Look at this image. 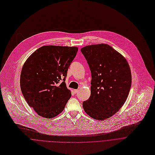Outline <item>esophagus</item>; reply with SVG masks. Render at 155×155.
Wrapping results in <instances>:
<instances>
[{
    "label": "esophagus",
    "instance_id": "esophagus-1",
    "mask_svg": "<svg viewBox=\"0 0 155 155\" xmlns=\"http://www.w3.org/2000/svg\"><path fill=\"white\" fill-rule=\"evenodd\" d=\"M74 94H78V91H79V90H74Z\"/></svg>",
    "mask_w": 155,
    "mask_h": 155
}]
</instances>
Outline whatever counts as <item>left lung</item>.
I'll return each mask as SVG.
<instances>
[{
	"mask_svg": "<svg viewBox=\"0 0 155 155\" xmlns=\"http://www.w3.org/2000/svg\"><path fill=\"white\" fill-rule=\"evenodd\" d=\"M91 74V94L82 103L85 112L98 120H106L125 103L131 86V73L126 58L107 44L81 49Z\"/></svg>",
	"mask_w": 155,
	"mask_h": 155,
	"instance_id": "obj_1",
	"label": "left lung"
}]
</instances>
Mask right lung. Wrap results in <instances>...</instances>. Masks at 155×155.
Returning a JSON list of instances; mask_svg holds the SVG:
<instances>
[{
	"instance_id": "obj_1",
	"label": "right lung",
	"mask_w": 155,
	"mask_h": 155,
	"mask_svg": "<svg viewBox=\"0 0 155 155\" xmlns=\"http://www.w3.org/2000/svg\"><path fill=\"white\" fill-rule=\"evenodd\" d=\"M77 47L44 46L31 54L20 76L22 94L42 117L52 118L62 112L71 97L65 82Z\"/></svg>"
}]
</instances>
